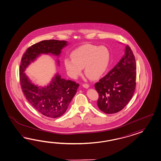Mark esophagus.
<instances>
[{"label": "esophagus", "instance_id": "obj_1", "mask_svg": "<svg viewBox=\"0 0 161 161\" xmlns=\"http://www.w3.org/2000/svg\"><path fill=\"white\" fill-rule=\"evenodd\" d=\"M83 87L86 88H88L89 87V85L88 84H83Z\"/></svg>", "mask_w": 161, "mask_h": 161}]
</instances>
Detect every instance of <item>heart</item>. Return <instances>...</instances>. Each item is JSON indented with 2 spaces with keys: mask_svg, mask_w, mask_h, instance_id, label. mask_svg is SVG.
I'll return each mask as SVG.
<instances>
[{
  "mask_svg": "<svg viewBox=\"0 0 161 161\" xmlns=\"http://www.w3.org/2000/svg\"><path fill=\"white\" fill-rule=\"evenodd\" d=\"M71 57L64 60L65 69L70 77H77L84 68V73L88 78L97 80L108 67L110 53L108 48L104 46L86 44L73 51Z\"/></svg>",
  "mask_w": 161,
  "mask_h": 161,
  "instance_id": "1",
  "label": "heart"
}]
</instances>
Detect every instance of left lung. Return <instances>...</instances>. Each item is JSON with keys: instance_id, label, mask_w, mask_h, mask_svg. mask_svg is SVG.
<instances>
[{"instance_id": "1", "label": "left lung", "mask_w": 161, "mask_h": 161, "mask_svg": "<svg viewBox=\"0 0 161 161\" xmlns=\"http://www.w3.org/2000/svg\"><path fill=\"white\" fill-rule=\"evenodd\" d=\"M136 69L135 56L127 45L120 61L95 84L99 95L97 105L101 111L116 113L126 106L135 92Z\"/></svg>"}]
</instances>
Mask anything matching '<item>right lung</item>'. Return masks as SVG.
Segmentation results:
<instances>
[{"label":"right lung","mask_w":161,"mask_h":161,"mask_svg":"<svg viewBox=\"0 0 161 161\" xmlns=\"http://www.w3.org/2000/svg\"><path fill=\"white\" fill-rule=\"evenodd\" d=\"M67 45V42L64 40H43L28 48L22 57L20 66L22 92L31 104L47 117H60L65 113L77 92L79 84L61 78V75L57 73L47 86L40 87L31 83L25 71L40 54H52L58 57L61 50ZM57 61L59 65V60Z\"/></svg>","instance_id":"obj_1"}]
</instances>
